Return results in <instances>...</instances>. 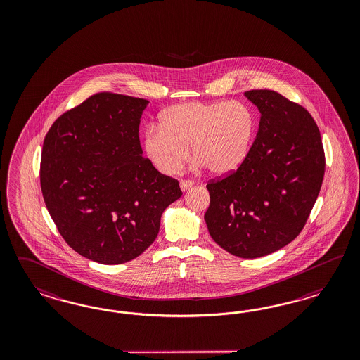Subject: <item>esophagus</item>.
Instances as JSON below:
<instances>
[{
	"instance_id": "1",
	"label": "esophagus",
	"mask_w": 360,
	"mask_h": 360,
	"mask_svg": "<svg viewBox=\"0 0 360 360\" xmlns=\"http://www.w3.org/2000/svg\"><path fill=\"white\" fill-rule=\"evenodd\" d=\"M193 186H194V182H193V181H188V179L179 182V187H181V190H182L184 193H185L186 190H188L190 187H193Z\"/></svg>"
}]
</instances>
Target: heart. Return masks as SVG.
<instances>
[{
	"label": "heart",
	"mask_w": 360,
	"mask_h": 360,
	"mask_svg": "<svg viewBox=\"0 0 360 360\" xmlns=\"http://www.w3.org/2000/svg\"><path fill=\"white\" fill-rule=\"evenodd\" d=\"M255 110L240 101H190L162 112L160 127H149L142 149L161 174L174 175L188 158L214 174L238 170L250 155L257 131Z\"/></svg>",
	"instance_id": "obj_1"
}]
</instances>
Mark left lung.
I'll list each match as a JSON object with an SVG mask.
<instances>
[{"label": "left lung", "instance_id": "1", "mask_svg": "<svg viewBox=\"0 0 360 360\" xmlns=\"http://www.w3.org/2000/svg\"><path fill=\"white\" fill-rule=\"evenodd\" d=\"M244 96L262 117L250 155L236 172L207 185L208 232L223 250L256 259L298 236L319 194L325 153L304 107L271 89Z\"/></svg>", "mask_w": 360, "mask_h": 360}]
</instances>
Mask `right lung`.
I'll return each mask as SVG.
<instances>
[{
  "label": "right lung",
  "mask_w": 360,
  "mask_h": 360,
  "mask_svg": "<svg viewBox=\"0 0 360 360\" xmlns=\"http://www.w3.org/2000/svg\"><path fill=\"white\" fill-rule=\"evenodd\" d=\"M149 101L100 92L55 120L44 137L41 188L65 243L92 262L140 256L165 208L182 195L174 178L142 155L139 128Z\"/></svg>",
  "instance_id": "1"
}]
</instances>
